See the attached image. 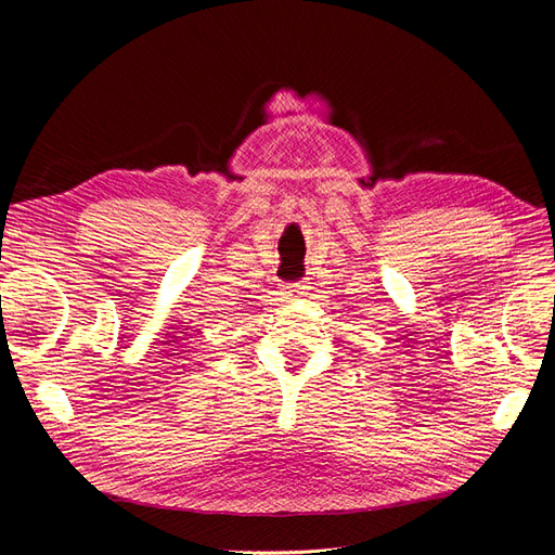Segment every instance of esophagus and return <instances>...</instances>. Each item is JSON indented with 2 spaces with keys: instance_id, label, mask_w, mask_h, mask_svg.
Instances as JSON below:
<instances>
[{
  "instance_id": "1",
  "label": "esophagus",
  "mask_w": 555,
  "mask_h": 555,
  "mask_svg": "<svg viewBox=\"0 0 555 555\" xmlns=\"http://www.w3.org/2000/svg\"><path fill=\"white\" fill-rule=\"evenodd\" d=\"M299 289H304V287H299V283H295L287 287V293H289V297H295V295H299Z\"/></svg>"
}]
</instances>
